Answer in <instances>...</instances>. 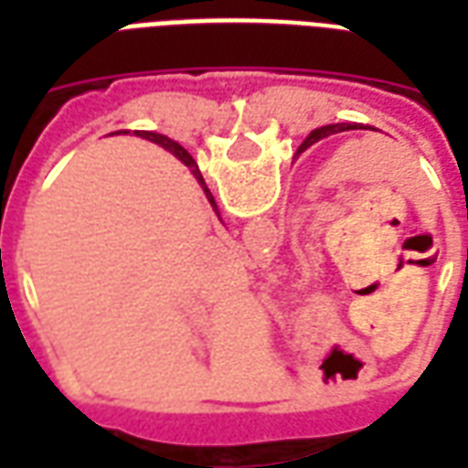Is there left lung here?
Masks as SVG:
<instances>
[{"label":"left lung","instance_id":"8db88e82","mask_svg":"<svg viewBox=\"0 0 468 468\" xmlns=\"http://www.w3.org/2000/svg\"><path fill=\"white\" fill-rule=\"evenodd\" d=\"M338 130H344V124H325V127H318V130H314V133L305 137L303 144L298 147V153H303V150H308L314 143L324 140V137H328L331 133H338Z\"/></svg>","mask_w":468,"mask_h":468}]
</instances>
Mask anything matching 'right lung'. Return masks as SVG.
Segmentation results:
<instances>
[{
    "label": "right lung",
    "instance_id": "obj_1",
    "mask_svg": "<svg viewBox=\"0 0 468 468\" xmlns=\"http://www.w3.org/2000/svg\"><path fill=\"white\" fill-rule=\"evenodd\" d=\"M143 134H144V140H153V143L163 144L165 150H170V153H173V154H177V157H180V160H183V163L187 165V167H193V175H195V177H197V183L203 185V190H205V195H207V200H210V205H213V207H215L213 195H210V190L205 187L203 175H200V170H197V165H195V160H193V157H190V153H187V150H183V147H180V144H177V143H173L170 137H165V134H157V133H143Z\"/></svg>",
    "mask_w": 468,
    "mask_h": 468
}]
</instances>
